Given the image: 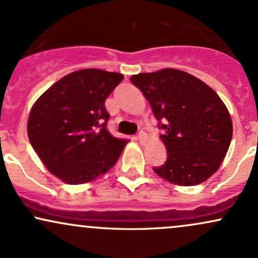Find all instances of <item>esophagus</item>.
Returning a JSON list of instances; mask_svg holds the SVG:
<instances>
[{
  "mask_svg": "<svg viewBox=\"0 0 258 258\" xmlns=\"http://www.w3.org/2000/svg\"><path fill=\"white\" fill-rule=\"evenodd\" d=\"M137 139H138L139 142H141V143H143V142L146 141V139H147V135H146V132H144V131L138 132V135H137Z\"/></svg>",
  "mask_w": 258,
  "mask_h": 258,
  "instance_id": "1",
  "label": "esophagus"
}]
</instances>
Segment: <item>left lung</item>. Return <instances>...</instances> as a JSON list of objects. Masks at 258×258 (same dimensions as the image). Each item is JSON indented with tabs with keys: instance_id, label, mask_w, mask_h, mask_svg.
Returning <instances> with one entry per match:
<instances>
[{
	"instance_id": "1",
	"label": "left lung",
	"mask_w": 258,
	"mask_h": 258,
	"mask_svg": "<svg viewBox=\"0 0 258 258\" xmlns=\"http://www.w3.org/2000/svg\"><path fill=\"white\" fill-rule=\"evenodd\" d=\"M142 91L167 150L164 165L153 167L177 185H197L218 170L228 152L233 125L227 106L210 86L190 74L162 69L131 76Z\"/></svg>"
}]
</instances>
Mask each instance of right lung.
<instances>
[{"mask_svg":"<svg viewBox=\"0 0 258 258\" xmlns=\"http://www.w3.org/2000/svg\"><path fill=\"white\" fill-rule=\"evenodd\" d=\"M122 79L117 73L79 70L51 86L32 106L29 141L49 172L68 184L105 173L128 142L106 130L104 102Z\"/></svg>","mask_w":258,"mask_h":258,"instance_id":"1","label":"right lung"}]
</instances>
